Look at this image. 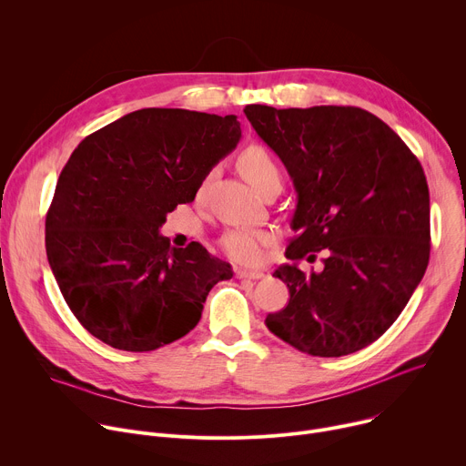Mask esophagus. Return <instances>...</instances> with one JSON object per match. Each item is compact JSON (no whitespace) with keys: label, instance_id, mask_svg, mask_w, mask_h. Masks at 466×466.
I'll list each match as a JSON object with an SVG mask.
<instances>
[{"label":"esophagus","instance_id":"1","mask_svg":"<svg viewBox=\"0 0 466 466\" xmlns=\"http://www.w3.org/2000/svg\"><path fill=\"white\" fill-rule=\"evenodd\" d=\"M238 279H248V280H259L265 275L261 271H245V269H236Z\"/></svg>","mask_w":466,"mask_h":466}]
</instances>
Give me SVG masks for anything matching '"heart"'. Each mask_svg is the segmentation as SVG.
I'll return each mask as SVG.
<instances>
[{
    "mask_svg": "<svg viewBox=\"0 0 466 466\" xmlns=\"http://www.w3.org/2000/svg\"><path fill=\"white\" fill-rule=\"evenodd\" d=\"M239 169L243 177L261 191L273 180H280V169L273 157L259 146L245 149L239 157ZM275 239V234L265 228H232L221 239L223 252L236 263L254 265L259 263Z\"/></svg>",
    "mask_w": 466,
    "mask_h": 466,
    "instance_id": "1",
    "label": "heart"
}]
</instances>
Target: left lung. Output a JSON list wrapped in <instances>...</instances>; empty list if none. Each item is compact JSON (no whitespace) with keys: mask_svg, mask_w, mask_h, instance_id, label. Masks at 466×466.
I'll return each mask as SVG.
<instances>
[{"mask_svg":"<svg viewBox=\"0 0 466 466\" xmlns=\"http://www.w3.org/2000/svg\"><path fill=\"white\" fill-rule=\"evenodd\" d=\"M245 116L286 166L297 191L295 238L273 273L289 288L265 324L300 352L339 358L383 336L420 284L430 259V191L419 158L358 106L273 108ZM324 249L309 276L296 263Z\"/></svg>","mask_w":466,"mask_h":466,"instance_id":"8db88e82","label":"left lung"}]
</instances>
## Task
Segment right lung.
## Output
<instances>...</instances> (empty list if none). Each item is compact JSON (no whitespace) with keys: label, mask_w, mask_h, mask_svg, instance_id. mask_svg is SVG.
Returning a JSON list of instances; mask_svg holds the SVG:
<instances>
[{"label":"right lung","mask_w":466,"mask_h":466,"mask_svg":"<svg viewBox=\"0 0 466 466\" xmlns=\"http://www.w3.org/2000/svg\"><path fill=\"white\" fill-rule=\"evenodd\" d=\"M236 116L142 108L92 132L60 171L46 252L60 293L99 341L149 352L184 338L230 263L158 230L239 142Z\"/></svg>","instance_id":"right-lung-1"}]
</instances>
